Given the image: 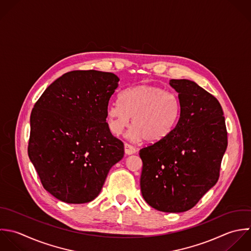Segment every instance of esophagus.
Returning a JSON list of instances; mask_svg holds the SVG:
<instances>
[{"mask_svg":"<svg viewBox=\"0 0 251 251\" xmlns=\"http://www.w3.org/2000/svg\"><path fill=\"white\" fill-rule=\"evenodd\" d=\"M124 149H125V153L128 154V155L133 154V153L136 152V148L131 146V145H129V144H127V143L124 144Z\"/></svg>","mask_w":251,"mask_h":251,"instance_id":"1","label":"esophagus"}]
</instances>
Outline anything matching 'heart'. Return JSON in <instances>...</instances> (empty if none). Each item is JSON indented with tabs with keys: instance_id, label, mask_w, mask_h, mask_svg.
I'll return each instance as SVG.
<instances>
[{
	"instance_id": "1",
	"label": "heart",
	"mask_w": 251,
	"mask_h": 251,
	"mask_svg": "<svg viewBox=\"0 0 251 251\" xmlns=\"http://www.w3.org/2000/svg\"><path fill=\"white\" fill-rule=\"evenodd\" d=\"M181 114L178 97L155 85H139L127 89L121 102H110L106 109L107 124L113 135H119L129 125L131 141L148 143L162 141L176 126Z\"/></svg>"
}]
</instances>
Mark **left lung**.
Listing matches in <instances>:
<instances>
[{"label":"left lung","mask_w":251,"mask_h":251,"mask_svg":"<svg viewBox=\"0 0 251 251\" xmlns=\"http://www.w3.org/2000/svg\"><path fill=\"white\" fill-rule=\"evenodd\" d=\"M169 84L179 94L180 118L162 141L140 150V185L151 207L178 213L193 208L217 183L228 133L214 96L191 80Z\"/></svg>","instance_id":"left-lung-1"}]
</instances>
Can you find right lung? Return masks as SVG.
<instances>
[{
    "instance_id": "obj_1",
    "label": "right lung",
    "mask_w": 251,
    "mask_h": 251,
    "mask_svg": "<svg viewBox=\"0 0 251 251\" xmlns=\"http://www.w3.org/2000/svg\"><path fill=\"white\" fill-rule=\"evenodd\" d=\"M119 78L110 72L75 70L52 82L30 116L28 156L44 189L66 203H86L101 191L124 145L106 122Z\"/></svg>"
}]
</instances>
